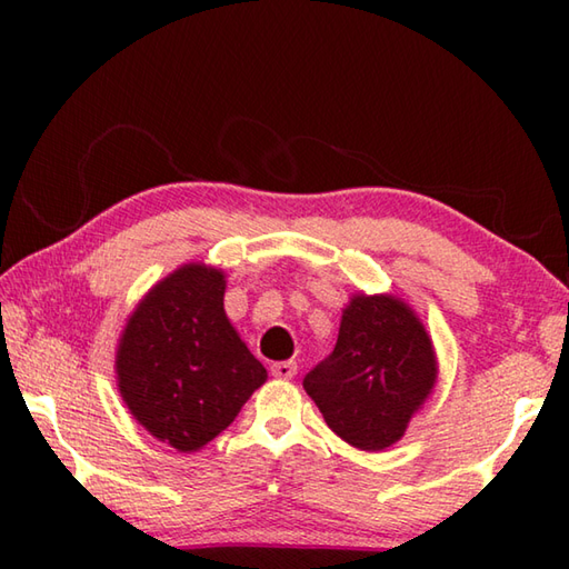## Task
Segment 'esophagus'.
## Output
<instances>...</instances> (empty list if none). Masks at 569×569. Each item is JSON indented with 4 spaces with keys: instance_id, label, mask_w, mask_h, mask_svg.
<instances>
[{
    "instance_id": "obj_1",
    "label": "esophagus",
    "mask_w": 569,
    "mask_h": 569,
    "mask_svg": "<svg viewBox=\"0 0 569 569\" xmlns=\"http://www.w3.org/2000/svg\"><path fill=\"white\" fill-rule=\"evenodd\" d=\"M296 371H298L296 361H278L271 366V373L276 379H293Z\"/></svg>"
}]
</instances>
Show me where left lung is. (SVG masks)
<instances>
[{
  "mask_svg": "<svg viewBox=\"0 0 569 569\" xmlns=\"http://www.w3.org/2000/svg\"><path fill=\"white\" fill-rule=\"evenodd\" d=\"M437 383V353L419 316L397 296H353L329 359L303 389L329 429L363 451L403 437Z\"/></svg>",
  "mask_w": 569,
  "mask_h": 569,
  "instance_id": "obj_1",
  "label": "left lung"
}]
</instances>
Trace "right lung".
Returning a JSON list of instances; mask_svg holds the SVG:
<instances>
[{"instance_id": "right-lung-1", "label": "right lung", "mask_w": 569, "mask_h": 569, "mask_svg": "<svg viewBox=\"0 0 569 569\" xmlns=\"http://www.w3.org/2000/svg\"><path fill=\"white\" fill-rule=\"evenodd\" d=\"M223 296V271L180 266L150 288L120 336V397L152 437L178 451L213 441L268 379L228 321Z\"/></svg>"}]
</instances>
